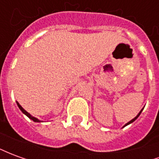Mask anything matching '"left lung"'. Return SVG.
<instances>
[{
  "mask_svg": "<svg viewBox=\"0 0 159 159\" xmlns=\"http://www.w3.org/2000/svg\"><path fill=\"white\" fill-rule=\"evenodd\" d=\"M143 111V108H142V109L140 110V112H139V113H138V115H137L136 117H134V118H133V119H132V120H130L129 122V123H127L126 124H125V125H124V126H123V127L127 126V125H129V124H130V123H133V122H134V121H135V120L137 119V117H139V116H140V113H141V111Z\"/></svg>",
  "mask_w": 159,
  "mask_h": 159,
  "instance_id": "8db88e82",
  "label": "left lung"
}]
</instances>
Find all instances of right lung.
I'll list each match as a JSON object with an SVG mask.
<instances>
[{
	"label": "right lung",
	"mask_w": 159,
	"mask_h": 159,
	"mask_svg": "<svg viewBox=\"0 0 159 159\" xmlns=\"http://www.w3.org/2000/svg\"><path fill=\"white\" fill-rule=\"evenodd\" d=\"M16 102H17V105H18V107H19V108L20 109V111H22L23 113L25 114V115H26L27 117H29L30 119L33 120L34 122H36V123H40V122H41L39 119H37V118H36V117H32V116H31V115H30L29 112H27V111H26L25 110V109H24V108H23V107H21L20 105H19V103L18 102V101H16Z\"/></svg>",
	"instance_id": "obj_1"
}]
</instances>
